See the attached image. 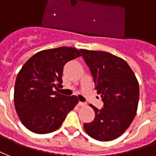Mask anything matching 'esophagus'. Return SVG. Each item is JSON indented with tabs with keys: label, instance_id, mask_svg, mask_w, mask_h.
<instances>
[{
	"label": "esophagus",
	"instance_id": "34e87169",
	"mask_svg": "<svg viewBox=\"0 0 156 156\" xmlns=\"http://www.w3.org/2000/svg\"><path fill=\"white\" fill-rule=\"evenodd\" d=\"M86 103H84V102L80 101L79 103H78V105H79V106H86Z\"/></svg>",
	"mask_w": 156,
	"mask_h": 156
}]
</instances>
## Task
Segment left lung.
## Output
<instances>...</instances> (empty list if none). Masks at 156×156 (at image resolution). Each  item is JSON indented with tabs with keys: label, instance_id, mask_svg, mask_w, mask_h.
I'll list each match as a JSON object with an SVG mask.
<instances>
[{
	"label": "left lung",
	"instance_id": "obj_1",
	"mask_svg": "<svg viewBox=\"0 0 156 156\" xmlns=\"http://www.w3.org/2000/svg\"><path fill=\"white\" fill-rule=\"evenodd\" d=\"M80 51L104 103L101 110L90 105L95 119L84 124V129L95 140L110 141L121 136L136 116L140 96L138 80L123 59L108 52Z\"/></svg>",
	"mask_w": 156,
	"mask_h": 156
}]
</instances>
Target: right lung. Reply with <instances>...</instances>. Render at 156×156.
<instances>
[{
  "label": "right lung",
  "instance_id": "add662e5",
  "mask_svg": "<svg viewBox=\"0 0 156 156\" xmlns=\"http://www.w3.org/2000/svg\"><path fill=\"white\" fill-rule=\"evenodd\" d=\"M80 55L73 47L49 49L36 53L20 69L15 84V108L29 130L53 132L76 105V95L66 96L53 89L61 86L65 65Z\"/></svg>",
  "mask_w": 156,
  "mask_h": 156
}]
</instances>
